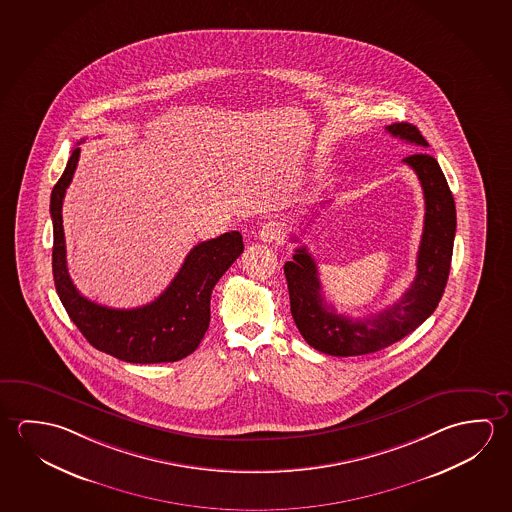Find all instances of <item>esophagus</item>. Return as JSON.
<instances>
[{"instance_id": "obj_1", "label": "esophagus", "mask_w": 512, "mask_h": 512, "mask_svg": "<svg viewBox=\"0 0 512 512\" xmlns=\"http://www.w3.org/2000/svg\"><path fill=\"white\" fill-rule=\"evenodd\" d=\"M259 239L264 243H280L284 239V227L277 221H269L260 228Z\"/></svg>"}]
</instances>
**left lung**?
Returning <instances> with one entry per match:
<instances>
[{
    "label": "left lung",
    "mask_w": 512,
    "mask_h": 512,
    "mask_svg": "<svg viewBox=\"0 0 512 512\" xmlns=\"http://www.w3.org/2000/svg\"><path fill=\"white\" fill-rule=\"evenodd\" d=\"M387 132L402 141L428 148L425 137L411 123H393ZM414 169L425 196V225L416 260V277L398 302L371 318L352 319L337 314L321 294L316 260L302 246L284 266L291 314L303 339L318 352L355 357L378 352L409 336L436 310L452 264L455 202L437 160L427 151L403 159Z\"/></svg>",
    "instance_id": "left-lung-1"
}]
</instances>
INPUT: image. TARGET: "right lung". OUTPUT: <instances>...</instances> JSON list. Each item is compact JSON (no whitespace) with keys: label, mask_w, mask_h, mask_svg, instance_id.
I'll list each match as a JSON object with an SVG mask.
<instances>
[{"label":"right lung","mask_w":512,"mask_h":512,"mask_svg":"<svg viewBox=\"0 0 512 512\" xmlns=\"http://www.w3.org/2000/svg\"><path fill=\"white\" fill-rule=\"evenodd\" d=\"M80 148L71 151L68 166L51 191L53 221V280L60 302L71 321L96 350L132 364L175 362L202 343L210 323V294L219 278L243 253V235L227 232L196 244L168 289L137 309H110L87 300L76 291L66 264L62 202L66 196Z\"/></svg>","instance_id":"right-lung-1"}]
</instances>
